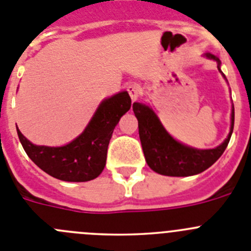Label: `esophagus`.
Returning a JSON list of instances; mask_svg holds the SVG:
<instances>
[{
  "mask_svg": "<svg viewBox=\"0 0 251 251\" xmlns=\"http://www.w3.org/2000/svg\"><path fill=\"white\" fill-rule=\"evenodd\" d=\"M127 91H128V93H129L132 100H137L142 93V87L137 83H133V84H129V86H128Z\"/></svg>",
  "mask_w": 251,
  "mask_h": 251,
  "instance_id": "esophagus-1",
  "label": "esophagus"
}]
</instances>
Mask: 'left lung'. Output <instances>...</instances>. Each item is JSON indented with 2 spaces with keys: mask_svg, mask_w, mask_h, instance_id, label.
Wrapping results in <instances>:
<instances>
[{
  "mask_svg": "<svg viewBox=\"0 0 251 251\" xmlns=\"http://www.w3.org/2000/svg\"><path fill=\"white\" fill-rule=\"evenodd\" d=\"M206 57L220 61L211 53ZM133 112L138 119L139 138L144 157L149 167L157 173L169 176H188L199 174L214 164L224 153L234 129V107L231 127L227 138L214 149H194L179 143L168 134L153 110L142 103H133Z\"/></svg>",
  "mask_w": 251,
  "mask_h": 251,
  "instance_id": "8db88e82",
  "label": "left lung"
}]
</instances>
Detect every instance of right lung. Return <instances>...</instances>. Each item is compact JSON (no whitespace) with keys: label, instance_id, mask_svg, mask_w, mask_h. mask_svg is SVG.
<instances>
[{"label":"right lung","instance_id":"1","mask_svg":"<svg viewBox=\"0 0 251 251\" xmlns=\"http://www.w3.org/2000/svg\"><path fill=\"white\" fill-rule=\"evenodd\" d=\"M130 105L128 92L103 100L84 132L67 146H34L18 129L17 134L32 162L50 176L64 181H88L104 169L112 133Z\"/></svg>","mask_w":251,"mask_h":251}]
</instances>
